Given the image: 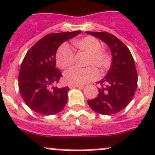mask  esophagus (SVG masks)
<instances>
[{
	"label": "esophagus",
	"mask_w": 155,
	"mask_h": 155,
	"mask_svg": "<svg viewBox=\"0 0 155 155\" xmlns=\"http://www.w3.org/2000/svg\"><path fill=\"white\" fill-rule=\"evenodd\" d=\"M68 86H69V88H70V89H73V88H81V89H83V88H84V86H83V85H73L70 84V83L68 85Z\"/></svg>",
	"instance_id": "1"
}]
</instances>
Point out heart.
Wrapping results in <instances>:
<instances>
[{
	"mask_svg": "<svg viewBox=\"0 0 155 155\" xmlns=\"http://www.w3.org/2000/svg\"><path fill=\"white\" fill-rule=\"evenodd\" d=\"M74 47L79 50L87 53L86 66L89 67L80 69L73 67L64 73V79L68 83L82 85L97 79L99 76L96 66L102 71L105 70L110 63V56L101 49V43L94 37L88 36L73 42ZM56 64L60 69H66L74 63V54L67 45L63 44L59 48L56 55Z\"/></svg>",
	"mask_w": 155,
	"mask_h": 155,
	"instance_id": "obj_1",
	"label": "heart"
}]
</instances>
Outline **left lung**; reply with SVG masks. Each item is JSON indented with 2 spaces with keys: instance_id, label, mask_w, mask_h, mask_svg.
I'll return each instance as SVG.
<instances>
[{
  "instance_id": "obj_1",
  "label": "left lung",
  "mask_w": 155,
  "mask_h": 155,
  "mask_svg": "<svg viewBox=\"0 0 155 155\" xmlns=\"http://www.w3.org/2000/svg\"><path fill=\"white\" fill-rule=\"evenodd\" d=\"M86 34L98 37L110 49L112 63L106 76L97 82L102 87L95 99L88 100L94 112L110 115L125 108L133 99L138 76L134 60L128 47L115 36L107 32H90Z\"/></svg>"
}]
</instances>
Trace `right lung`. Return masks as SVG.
I'll return each mask as SVG.
<instances>
[{
    "label": "right lung",
    "mask_w": 155,
    "mask_h": 155,
    "mask_svg": "<svg viewBox=\"0 0 155 155\" xmlns=\"http://www.w3.org/2000/svg\"><path fill=\"white\" fill-rule=\"evenodd\" d=\"M79 34L80 30L48 34L24 56L19 72V89L25 103L35 112L55 115L66 105L69 87H51L62 77L56 68V53L62 43Z\"/></svg>",
    "instance_id": "add662e5"
}]
</instances>
